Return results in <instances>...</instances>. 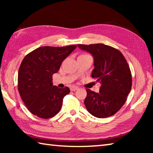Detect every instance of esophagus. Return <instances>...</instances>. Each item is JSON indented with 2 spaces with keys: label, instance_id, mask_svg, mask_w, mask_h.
<instances>
[{
  "label": "esophagus",
  "instance_id": "esophagus-1",
  "mask_svg": "<svg viewBox=\"0 0 153 153\" xmlns=\"http://www.w3.org/2000/svg\"><path fill=\"white\" fill-rule=\"evenodd\" d=\"M78 89H79V88L77 87V86H72V87H71V88H70L71 91H76V90H78Z\"/></svg>",
  "mask_w": 153,
  "mask_h": 153
}]
</instances>
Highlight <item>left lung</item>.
Segmentation results:
<instances>
[{"label":"left lung","instance_id":"left-lung-1","mask_svg":"<svg viewBox=\"0 0 153 153\" xmlns=\"http://www.w3.org/2000/svg\"><path fill=\"white\" fill-rule=\"evenodd\" d=\"M94 57L92 78L100 83L99 92L86 89L84 104L88 112L98 118L112 116L122 107L130 92V69L121 52L104 44L77 45Z\"/></svg>","mask_w":153,"mask_h":153}]
</instances>
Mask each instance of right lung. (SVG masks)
<instances>
[{
    "label": "right lung",
    "instance_id": "1",
    "mask_svg": "<svg viewBox=\"0 0 153 153\" xmlns=\"http://www.w3.org/2000/svg\"><path fill=\"white\" fill-rule=\"evenodd\" d=\"M77 47L42 46L23 59L18 71V91L25 105L33 115L42 119L54 117L61 110L68 87L59 88L53 85V75Z\"/></svg>",
    "mask_w": 153,
    "mask_h": 153
}]
</instances>
